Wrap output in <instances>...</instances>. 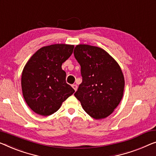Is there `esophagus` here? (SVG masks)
Instances as JSON below:
<instances>
[{
  "instance_id": "1",
  "label": "esophagus",
  "mask_w": 156,
  "mask_h": 156,
  "mask_svg": "<svg viewBox=\"0 0 156 156\" xmlns=\"http://www.w3.org/2000/svg\"><path fill=\"white\" fill-rule=\"evenodd\" d=\"M72 87L73 88L75 91H76V90H77V89H78V86L76 85H72Z\"/></svg>"
}]
</instances>
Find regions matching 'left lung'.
<instances>
[{
    "label": "left lung",
    "mask_w": 156,
    "mask_h": 156,
    "mask_svg": "<svg viewBox=\"0 0 156 156\" xmlns=\"http://www.w3.org/2000/svg\"><path fill=\"white\" fill-rule=\"evenodd\" d=\"M73 54L80 65L83 77L74 95L92 118L108 117L124 93L125 79L120 66L106 51L96 46L78 45Z\"/></svg>",
    "instance_id": "left-lung-1"
}]
</instances>
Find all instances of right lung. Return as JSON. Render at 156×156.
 <instances>
[{"instance_id": "1", "label": "right lung", "mask_w": 156, "mask_h": 156, "mask_svg": "<svg viewBox=\"0 0 156 156\" xmlns=\"http://www.w3.org/2000/svg\"><path fill=\"white\" fill-rule=\"evenodd\" d=\"M74 45L54 44L37 50L29 59L22 74L24 100L37 114L48 116L59 110L75 92L66 82L62 65L73 53Z\"/></svg>"}]
</instances>
